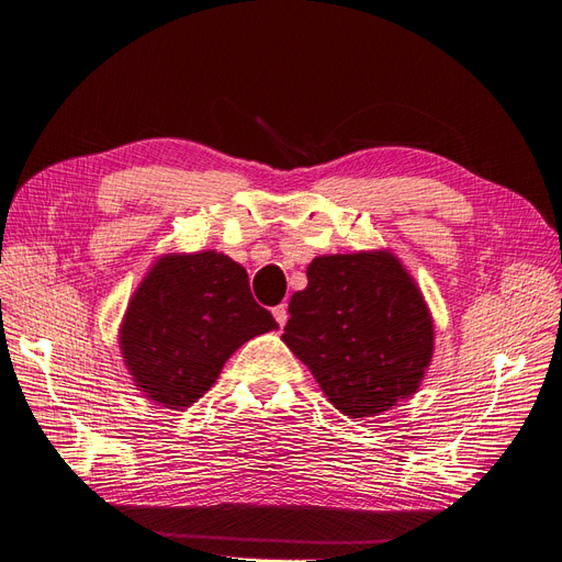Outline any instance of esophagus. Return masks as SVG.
<instances>
[{
	"label": "esophagus",
	"mask_w": 562,
	"mask_h": 562,
	"mask_svg": "<svg viewBox=\"0 0 562 562\" xmlns=\"http://www.w3.org/2000/svg\"><path fill=\"white\" fill-rule=\"evenodd\" d=\"M272 317H276V323L280 327H284L286 319H290V311H286V303H280V306L272 308Z\"/></svg>",
	"instance_id": "1"
}]
</instances>
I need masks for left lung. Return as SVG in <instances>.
Masks as SVG:
<instances>
[{
  "label": "left lung",
  "instance_id": "obj_1",
  "mask_svg": "<svg viewBox=\"0 0 562 562\" xmlns=\"http://www.w3.org/2000/svg\"><path fill=\"white\" fill-rule=\"evenodd\" d=\"M290 301L282 341L329 403L360 419L409 397L432 356L422 292L386 251L317 256Z\"/></svg>",
  "mask_w": 562,
  "mask_h": 562
}]
</instances>
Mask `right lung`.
I'll return each instance as SVG.
<instances>
[{
	"instance_id": "add662e5",
	"label": "right lung",
	"mask_w": 562,
	"mask_h": 562,
	"mask_svg": "<svg viewBox=\"0 0 562 562\" xmlns=\"http://www.w3.org/2000/svg\"><path fill=\"white\" fill-rule=\"evenodd\" d=\"M276 319L254 301L247 270L216 251L165 256L122 323V356L138 391L169 409L198 403L233 352Z\"/></svg>"
}]
</instances>
